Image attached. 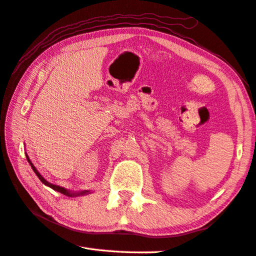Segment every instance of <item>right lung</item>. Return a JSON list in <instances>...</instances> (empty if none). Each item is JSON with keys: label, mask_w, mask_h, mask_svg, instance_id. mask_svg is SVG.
<instances>
[{"label": "right lung", "mask_w": 256, "mask_h": 256, "mask_svg": "<svg viewBox=\"0 0 256 256\" xmlns=\"http://www.w3.org/2000/svg\"><path fill=\"white\" fill-rule=\"evenodd\" d=\"M26 159H28V162H29V164H31V168H32V170L34 171V174H36V176H38V178L41 180V182L44 184L46 186H48V187H50L51 189H54V190H56V192H58L62 194H64V196H68V197H75V196H80V194H88L87 190H85V192H78V194H74V192H68L67 189H64V188H62V187H59V186H56V184H52L48 182V181L46 180V179L44 178V176H41V174L38 172V170L36 169V166L31 164V161H30L29 156H26Z\"/></svg>", "instance_id": "right-lung-1"}]
</instances>
